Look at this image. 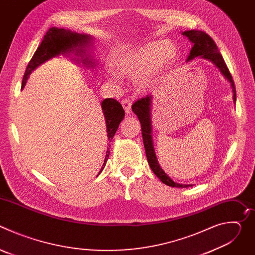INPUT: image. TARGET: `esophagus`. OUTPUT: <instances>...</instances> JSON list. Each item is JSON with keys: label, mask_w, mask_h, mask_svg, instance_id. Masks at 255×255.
<instances>
[{"label": "esophagus", "mask_w": 255, "mask_h": 255, "mask_svg": "<svg viewBox=\"0 0 255 255\" xmlns=\"http://www.w3.org/2000/svg\"><path fill=\"white\" fill-rule=\"evenodd\" d=\"M131 105H132V103L130 100H127V99L122 100V106L124 108L126 114H128V115H130V113H131Z\"/></svg>", "instance_id": "1"}]
</instances>
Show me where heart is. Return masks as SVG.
Listing matches in <instances>:
<instances>
[{
	"mask_svg": "<svg viewBox=\"0 0 255 255\" xmlns=\"http://www.w3.org/2000/svg\"><path fill=\"white\" fill-rule=\"evenodd\" d=\"M177 53V46L170 40L150 42L119 56L113 62V69L117 76L134 80L136 90L145 93L155 86Z\"/></svg>",
	"mask_w": 255,
	"mask_h": 255,
	"instance_id": "obj_1",
	"label": "heart"
}]
</instances>
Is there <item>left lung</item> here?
<instances>
[{
  "label": "left lung",
  "instance_id": "8db88e82",
  "mask_svg": "<svg viewBox=\"0 0 255 255\" xmlns=\"http://www.w3.org/2000/svg\"><path fill=\"white\" fill-rule=\"evenodd\" d=\"M183 35L187 36V37L190 39V41L193 43V47L191 49V52L187 60L190 61L198 56H202L203 58L211 60L218 68L220 69L222 75L231 83V87L233 91V101L235 103L236 90H235L234 81L232 79V76L220 51L218 50V47L215 41L206 32L200 31V30L185 31ZM151 104H152V96L147 95L146 97L137 100L132 105V111L138 117L139 122L141 124V133H142V138L144 143V148H145V153H146L149 166L154 172V174L162 181V183L169 187H173V188L174 187L175 188L192 187V185H183V184L180 185V184L174 183V181L159 166V163L157 161V158L153 149V142H152V136H151Z\"/></svg>",
  "mask_w": 255,
  "mask_h": 255
}]
</instances>
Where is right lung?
Wrapping results in <instances>:
<instances>
[{"label":"right lung","instance_id":"1","mask_svg":"<svg viewBox=\"0 0 255 255\" xmlns=\"http://www.w3.org/2000/svg\"><path fill=\"white\" fill-rule=\"evenodd\" d=\"M92 37L86 34H78L75 32H71L69 30L64 29H58L55 27L50 28L46 34L44 35L43 40L37 50L35 51L34 55L32 56L31 60L29 61L26 71L23 77L22 81V87L23 89L26 85V82L30 76L31 72L38 67L40 64L44 63L48 59L58 56L59 54H65L74 51V48H77L78 50H75L77 52L76 55H83L82 61L83 63H87V66H94V63L89 60V58H84V50L81 49V47H85L88 43H91ZM80 61V60H79ZM102 109L103 113L106 119V125H107V137L108 141L111 142L121 121L125 117V112L123 110L122 105L115 99H105L102 102ZM109 148L106 153V157L102 166V169H104L107 160L109 158Z\"/></svg>","mask_w":255,"mask_h":255}]
</instances>
